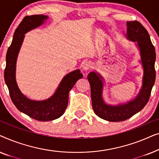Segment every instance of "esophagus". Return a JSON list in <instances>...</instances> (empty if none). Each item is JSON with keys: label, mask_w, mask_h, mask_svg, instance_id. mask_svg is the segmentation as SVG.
<instances>
[{"label": "esophagus", "mask_w": 159, "mask_h": 159, "mask_svg": "<svg viewBox=\"0 0 159 159\" xmlns=\"http://www.w3.org/2000/svg\"><path fill=\"white\" fill-rule=\"evenodd\" d=\"M91 68H92V66H91V64L90 62H85L82 65V69L83 71H88Z\"/></svg>", "instance_id": "esophagus-1"}]
</instances>
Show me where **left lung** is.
Instances as JSON below:
<instances>
[{"mask_svg": "<svg viewBox=\"0 0 159 159\" xmlns=\"http://www.w3.org/2000/svg\"><path fill=\"white\" fill-rule=\"evenodd\" d=\"M127 27L125 37L129 40L136 43L143 69L142 87L137 96L125 103L107 104L103 98L105 82L103 77L96 71H91L88 76L94 112L100 118L108 121H125L140 111L148 102L151 90L155 83L156 51L148 32L137 21H127Z\"/></svg>", "mask_w": 159, "mask_h": 159, "instance_id": "1", "label": "left lung"}]
</instances>
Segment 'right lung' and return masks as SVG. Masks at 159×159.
Wrapping results in <instances>:
<instances>
[{
    "mask_svg": "<svg viewBox=\"0 0 159 159\" xmlns=\"http://www.w3.org/2000/svg\"><path fill=\"white\" fill-rule=\"evenodd\" d=\"M48 16L45 15L27 16L15 30L13 40L6 53V66L4 80L11 99L17 109L38 121H52L61 116L68 106L69 93L78 80L82 78L80 69L65 75L53 95L43 101L28 98L19 90L16 80V65L19 52L22 45L25 34L44 24Z\"/></svg>",
    "mask_w": 159,
    "mask_h": 159,
    "instance_id": "right-lung-1",
    "label": "right lung"
}]
</instances>
